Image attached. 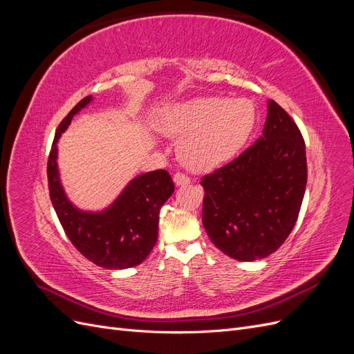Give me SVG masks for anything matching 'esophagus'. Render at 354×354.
Returning <instances> with one entry per match:
<instances>
[{
	"label": "esophagus",
	"mask_w": 354,
	"mask_h": 354,
	"mask_svg": "<svg viewBox=\"0 0 354 354\" xmlns=\"http://www.w3.org/2000/svg\"><path fill=\"white\" fill-rule=\"evenodd\" d=\"M173 180H174L176 186H186V185L190 183V178L186 174H183V173H176Z\"/></svg>",
	"instance_id": "obj_1"
}]
</instances>
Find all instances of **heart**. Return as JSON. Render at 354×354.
Instances as JSON below:
<instances>
[{
  "label": "heart",
  "mask_w": 354,
  "mask_h": 354,
  "mask_svg": "<svg viewBox=\"0 0 354 354\" xmlns=\"http://www.w3.org/2000/svg\"><path fill=\"white\" fill-rule=\"evenodd\" d=\"M156 124L171 137L181 136L178 156L186 167L211 171L242 151L255 128L257 111L250 99L209 95L165 106Z\"/></svg>",
  "instance_id": "obj_1"
}]
</instances>
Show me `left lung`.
Segmentation results:
<instances>
[{"label":"left lung","instance_id":"1","mask_svg":"<svg viewBox=\"0 0 354 354\" xmlns=\"http://www.w3.org/2000/svg\"><path fill=\"white\" fill-rule=\"evenodd\" d=\"M306 185L303 136L292 118L269 100L261 137L230 164L202 178L203 227L232 259H264L294 229Z\"/></svg>","mask_w":354,"mask_h":354}]
</instances>
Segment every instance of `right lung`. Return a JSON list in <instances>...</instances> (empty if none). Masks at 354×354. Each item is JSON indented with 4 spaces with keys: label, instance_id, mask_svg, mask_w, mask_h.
<instances>
[{
    "label": "right lung",
    "instance_id": "1",
    "mask_svg": "<svg viewBox=\"0 0 354 354\" xmlns=\"http://www.w3.org/2000/svg\"><path fill=\"white\" fill-rule=\"evenodd\" d=\"M91 102L93 95L82 99L57 127L47 164L50 199L66 236L85 259L103 269L122 270L138 266L153 250L159 211L173 195L174 183L165 169H156L130 180L111 205L100 211L73 205L60 181L57 142L72 118Z\"/></svg>",
    "mask_w": 354,
    "mask_h": 354
}]
</instances>
